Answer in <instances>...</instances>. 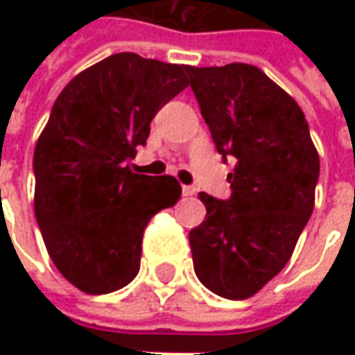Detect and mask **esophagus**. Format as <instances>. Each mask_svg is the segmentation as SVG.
Returning a JSON list of instances; mask_svg holds the SVG:
<instances>
[{
	"instance_id": "34e87169",
	"label": "esophagus",
	"mask_w": 355,
	"mask_h": 355,
	"mask_svg": "<svg viewBox=\"0 0 355 355\" xmlns=\"http://www.w3.org/2000/svg\"><path fill=\"white\" fill-rule=\"evenodd\" d=\"M182 193H184L185 198L196 196V187H193V185H184V187H182Z\"/></svg>"
}]
</instances>
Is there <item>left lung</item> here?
I'll list each match as a JSON object with an SVG mask.
<instances>
[{
	"label": "left lung",
	"mask_w": 355,
	"mask_h": 355,
	"mask_svg": "<svg viewBox=\"0 0 355 355\" xmlns=\"http://www.w3.org/2000/svg\"><path fill=\"white\" fill-rule=\"evenodd\" d=\"M185 71L217 152L237 159L231 198L199 193L207 215L189 231L193 268L217 296L245 300L288 263L314 209L320 157L300 106L261 69Z\"/></svg>",
	"instance_id": "1"
}]
</instances>
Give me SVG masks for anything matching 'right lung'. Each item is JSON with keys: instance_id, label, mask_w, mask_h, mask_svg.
Masks as SVG:
<instances>
[{"instance_id": "1", "label": "right lung", "mask_w": 355, "mask_h": 355, "mask_svg": "<svg viewBox=\"0 0 355 355\" xmlns=\"http://www.w3.org/2000/svg\"><path fill=\"white\" fill-rule=\"evenodd\" d=\"M187 64L116 53L62 89L35 146V217L49 257L87 294L126 286L140 270L144 229L171 207V175H142L128 159L157 110L187 87Z\"/></svg>"}]
</instances>
